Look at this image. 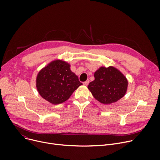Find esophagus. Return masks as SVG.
<instances>
[{
    "instance_id": "obj_1",
    "label": "esophagus",
    "mask_w": 160,
    "mask_h": 160,
    "mask_svg": "<svg viewBox=\"0 0 160 160\" xmlns=\"http://www.w3.org/2000/svg\"><path fill=\"white\" fill-rule=\"evenodd\" d=\"M89 80H86V82H83V85H85V86H88V85L89 84Z\"/></svg>"
}]
</instances>
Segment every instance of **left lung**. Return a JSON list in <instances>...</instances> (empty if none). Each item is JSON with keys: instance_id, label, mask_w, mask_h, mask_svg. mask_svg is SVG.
I'll use <instances>...</instances> for the list:
<instances>
[{"instance_id": "8db88e82", "label": "left lung", "mask_w": 160, "mask_h": 160, "mask_svg": "<svg viewBox=\"0 0 160 160\" xmlns=\"http://www.w3.org/2000/svg\"><path fill=\"white\" fill-rule=\"evenodd\" d=\"M95 80L88 89L100 102L105 104L117 102L127 92L128 81L124 76L113 67H100L94 74Z\"/></svg>"}]
</instances>
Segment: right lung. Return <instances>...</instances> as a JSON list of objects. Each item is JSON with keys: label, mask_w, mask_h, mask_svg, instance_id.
<instances>
[{"label": "right lung", "mask_w": 160, "mask_h": 160, "mask_svg": "<svg viewBox=\"0 0 160 160\" xmlns=\"http://www.w3.org/2000/svg\"><path fill=\"white\" fill-rule=\"evenodd\" d=\"M82 84L70 65L61 60L50 63L39 71L36 79L39 95L53 104L66 101Z\"/></svg>", "instance_id": "add662e5"}]
</instances>
